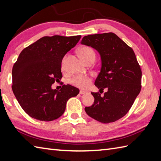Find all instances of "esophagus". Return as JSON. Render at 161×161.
<instances>
[{
	"mask_svg": "<svg viewBox=\"0 0 161 161\" xmlns=\"http://www.w3.org/2000/svg\"><path fill=\"white\" fill-rule=\"evenodd\" d=\"M88 92L87 91H82V90H81L80 91V94H81V95H83V94H85V93H87Z\"/></svg>",
	"mask_w": 161,
	"mask_h": 161,
	"instance_id": "34e87169",
	"label": "esophagus"
}]
</instances>
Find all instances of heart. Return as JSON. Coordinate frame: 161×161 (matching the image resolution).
<instances>
[{
	"mask_svg": "<svg viewBox=\"0 0 161 161\" xmlns=\"http://www.w3.org/2000/svg\"><path fill=\"white\" fill-rule=\"evenodd\" d=\"M79 54L85 63L95 61L96 58L95 50L90 46H83L78 50ZM92 81L91 77L88 75H78L70 79V82L80 88L85 89L90 86Z\"/></svg>",
	"mask_w": 161,
	"mask_h": 161,
	"instance_id": "1",
	"label": "heart"
}]
</instances>
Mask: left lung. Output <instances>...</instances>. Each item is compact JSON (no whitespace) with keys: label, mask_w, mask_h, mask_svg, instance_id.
<instances>
[{"label":"left lung","mask_w":161,"mask_h":161,"mask_svg":"<svg viewBox=\"0 0 161 161\" xmlns=\"http://www.w3.org/2000/svg\"><path fill=\"white\" fill-rule=\"evenodd\" d=\"M81 43L100 54L102 67L95 85L100 92L108 89L104 96L91 92L94 103L85 111L98 122H114L127 114L141 90L142 71L136 54L113 32L85 36Z\"/></svg>","instance_id":"obj_1"}]
</instances>
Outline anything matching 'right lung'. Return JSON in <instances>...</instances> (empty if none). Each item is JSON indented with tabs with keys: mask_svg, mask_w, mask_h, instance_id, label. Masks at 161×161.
I'll return each instance as SVG.
<instances>
[{
	"mask_svg": "<svg viewBox=\"0 0 161 161\" xmlns=\"http://www.w3.org/2000/svg\"><path fill=\"white\" fill-rule=\"evenodd\" d=\"M81 39V35L46 36L24 48L12 68V88L27 114L41 121L59 118L67 101L80 90L63 85L59 91L51 86L62 77L61 61Z\"/></svg>",
	"mask_w": 161,
	"mask_h": 161,
	"instance_id": "obj_1",
	"label": "right lung"
}]
</instances>
